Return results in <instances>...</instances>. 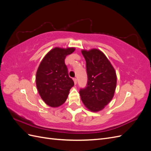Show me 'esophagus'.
Masks as SVG:
<instances>
[{
  "label": "esophagus",
  "mask_w": 151,
  "mask_h": 151,
  "mask_svg": "<svg viewBox=\"0 0 151 151\" xmlns=\"http://www.w3.org/2000/svg\"><path fill=\"white\" fill-rule=\"evenodd\" d=\"M73 81H74V84H77V79H76V78H73Z\"/></svg>",
  "instance_id": "1"
}]
</instances>
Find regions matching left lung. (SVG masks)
I'll return each mask as SVG.
<instances>
[{"label": "left lung", "mask_w": 151, "mask_h": 151, "mask_svg": "<svg viewBox=\"0 0 151 151\" xmlns=\"http://www.w3.org/2000/svg\"><path fill=\"white\" fill-rule=\"evenodd\" d=\"M86 62L88 83L79 94L85 106L93 112L101 111L112 99L116 86V72L99 50H82Z\"/></svg>", "instance_id": "obj_1"}]
</instances>
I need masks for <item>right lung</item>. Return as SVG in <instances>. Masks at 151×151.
Instances as JSON below:
<instances>
[{
  "label": "right lung",
  "mask_w": 151,
  "mask_h": 151,
  "mask_svg": "<svg viewBox=\"0 0 151 151\" xmlns=\"http://www.w3.org/2000/svg\"><path fill=\"white\" fill-rule=\"evenodd\" d=\"M74 50L75 48H54L45 56L38 67L36 87L41 98L50 106L58 107L64 103L74 85L65 63L66 56Z\"/></svg>",
  "instance_id": "right-lung-1"
}]
</instances>
